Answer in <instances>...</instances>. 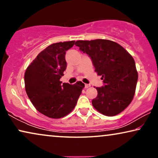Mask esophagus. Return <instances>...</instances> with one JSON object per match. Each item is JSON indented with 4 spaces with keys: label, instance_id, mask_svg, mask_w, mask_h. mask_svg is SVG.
I'll return each mask as SVG.
<instances>
[{
    "label": "esophagus",
    "instance_id": "obj_1",
    "mask_svg": "<svg viewBox=\"0 0 158 158\" xmlns=\"http://www.w3.org/2000/svg\"><path fill=\"white\" fill-rule=\"evenodd\" d=\"M90 86V84H85V88H89Z\"/></svg>",
    "mask_w": 158,
    "mask_h": 158
}]
</instances>
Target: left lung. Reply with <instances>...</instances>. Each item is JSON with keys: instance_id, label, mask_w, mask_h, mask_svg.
Masks as SVG:
<instances>
[{"instance_id": "8db88e82", "label": "left lung", "mask_w": 158, "mask_h": 158, "mask_svg": "<svg viewBox=\"0 0 158 158\" xmlns=\"http://www.w3.org/2000/svg\"><path fill=\"white\" fill-rule=\"evenodd\" d=\"M75 44L89 56L95 71L102 75L103 85L96 88L98 96L92 100L94 107L109 116L124 111L132 101L138 80L133 57L110 40H79Z\"/></svg>"}]
</instances>
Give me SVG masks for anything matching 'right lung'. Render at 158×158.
<instances>
[{
  "label": "right lung",
  "mask_w": 158,
  "mask_h": 158,
  "mask_svg": "<svg viewBox=\"0 0 158 158\" xmlns=\"http://www.w3.org/2000/svg\"><path fill=\"white\" fill-rule=\"evenodd\" d=\"M74 44L75 41H70L49 45L25 72L28 97L38 111L49 118H62L70 113L85 86L81 81L70 85L60 81L67 68L66 51Z\"/></svg>",
  "instance_id": "1"
}]
</instances>
